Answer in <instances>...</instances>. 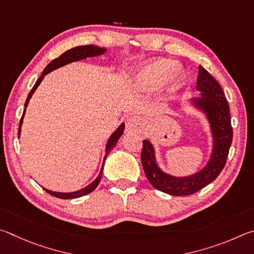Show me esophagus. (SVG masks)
<instances>
[{
    "label": "esophagus",
    "mask_w": 254,
    "mask_h": 254,
    "mask_svg": "<svg viewBox=\"0 0 254 254\" xmlns=\"http://www.w3.org/2000/svg\"><path fill=\"white\" fill-rule=\"evenodd\" d=\"M126 131L131 134H141L144 131L143 119L137 115H130L126 119Z\"/></svg>",
    "instance_id": "obj_1"
}]
</instances>
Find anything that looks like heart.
I'll list each match as a JSON object with an SVG mask.
<instances>
[{
  "mask_svg": "<svg viewBox=\"0 0 254 254\" xmlns=\"http://www.w3.org/2000/svg\"><path fill=\"white\" fill-rule=\"evenodd\" d=\"M175 64L168 60H156L146 64L137 74V84L143 89L157 88L168 78L180 79L179 71H174Z\"/></svg>",
  "mask_w": 254,
  "mask_h": 254,
  "instance_id": "1",
  "label": "heart"
}]
</instances>
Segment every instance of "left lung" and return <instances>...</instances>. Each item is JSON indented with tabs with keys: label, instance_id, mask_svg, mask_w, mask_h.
<instances>
[{
	"label": "left lung",
	"instance_id": "8db88e82",
	"mask_svg": "<svg viewBox=\"0 0 254 254\" xmlns=\"http://www.w3.org/2000/svg\"><path fill=\"white\" fill-rule=\"evenodd\" d=\"M196 90L201 93L199 97L192 98V104L205 115L213 139L210 159L201 171L183 177L167 174L158 166L153 144L146 139L143 141L141 164L146 177L155 189L174 196L194 194L214 181L224 168L232 144L233 131L228 100L219 82L203 66L198 68Z\"/></svg>",
	"mask_w": 254,
	"mask_h": 254
}]
</instances>
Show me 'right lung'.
Instances as JSON below:
<instances>
[{
	"label": "right lung",
	"instance_id": "add662e5",
	"mask_svg": "<svg viewBox=\"0 0 254 254\" xmlns=\"http://www.w3.org/2000/svg\"><path fill=\"white\" fill-rule=\"evenodd\" d=\"M107 51L106 48H99L97 46H91V44H89V46H81V47H75L70 49V50L65 51L64 53H62V55L57 58V59L52 60L50 64H49L46 69L43 70V72L41 74V77H40L37 82L33 86V88L31 89L30 93L28 95V98H26V101L24 104V110H23V115H22V118L20 120V125H19V137L21 134V127H22V123H23V117H24V114H25V109L26 107H28L29 101L31 99V97H32L33 92L35 91V89L38 88V86L44 78V75L48 74L49 72H51V71L56 70L58 68H60V66H64L68 64H71V62H74V61H79V60H83V59H87V58H91V57H97V56H101L104 55V53ZM125 129V124H120V126L116 129L111 136L109 137L108 141H107L106 144V154H105V157H104V161H102V165L100 168V172H99V175L96 177V180L92 182L91 184H89L86 188H83L79 190H75V192H70V193H61V192H53V190H49L47 189H44L47 190V193H49L52 196H56V197H59V198H64V199H69V198H77L80 196H83V195H87L89 193H91L93 190H95L98 184H99V182L101 180V176H102V171H104V165H105V161L107 156H108L110 150L113 149L116 144H117L118 139L120 138V136L123 135Z\"/></svg>",
	"mask_w": 254,
	"mask_h": 254
}]
</instances>
